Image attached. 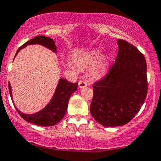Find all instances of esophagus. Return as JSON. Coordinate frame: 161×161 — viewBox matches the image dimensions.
<instances>
[{"instance_id":"esophagus-1","label":"esophagus","mask_w":161,"mask_h":161,"mask_svg":"<svg viewBox=\"0 0 161 161\" xmlns=\"http://www.w3.org/2000/svg\"><path fill=\"white\" fill-rule=\"evenodd\" d=\"M87 86V82H85V81H79V87L80 88H85V87Z\"/></svg>"}]
</instances>
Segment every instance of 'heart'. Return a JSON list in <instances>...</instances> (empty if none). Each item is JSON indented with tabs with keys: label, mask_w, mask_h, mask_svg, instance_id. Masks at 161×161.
I'll list each match as a JSON object with an SVG mask.
<instances>
[{
	"label": "heart",
	"mask_w": 161,
	"mask_h": 161,
	"mask_svg": "<svg viewBox=\"0 0 161 161\" xmlns=\"http://www.w3.org/2000/svg\"><path fill=\"white\" fill-rule=\"evenodd\" d=\"M94 63L95 64L92 68V73L95 75H102L107 69L109 58L106 55L100 56V52L98 50H92L85 53L75 61V64L77 67L82 69L86 68ZM69 67L74 68L71 64H69Z\"/></svg>",
	"instance_id": "obj_1"
}]
</instances>
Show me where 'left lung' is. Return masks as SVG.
<instances>
[{
  "label": "left lung",
  "mask_w": 161,
  "mask_h": 161,
  "mask_svg": "<svg viewBox=\"0 0 161 161\" xmlns=\"http://www.w3.org/2000/svg\"><path fill=\"white\" fill-rule=\"evenodd\" d=\"M115 61L94 82L90 112L105 127L125 125L138 113L148 93L146 58L136 46L118 40Z\"/></svg>",
  "instance_id": "1"
}]
</instances>
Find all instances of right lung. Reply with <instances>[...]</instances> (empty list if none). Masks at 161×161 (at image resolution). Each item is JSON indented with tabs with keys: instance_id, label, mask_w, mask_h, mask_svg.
I'll list each match as a JSON object with an SVG mask.
<instances>
[{
	"instance_id": "add662e5",
	"label": "right lung",
	"mask_w": 161,
	"mask_h": 161,
	"mask_svg": "<svg viewBox=\"0 0 161 161\" xmlns=\"http://www.w3.org/2000/svg\"><path fill=\"white\" fill-rule=\"evenodd\" d=\"M32 44H40L48 49H51L52 52H56V46L55 41L49 37L46 36H37L31 39L29 41L26 42L22 46L19 47L17 50L15 55L16 56L18 52L21 49L25 48L28 45ZM78 87V83L69 82L65 79H61L56 88L55 92L52 97V100L48 103L44 109L41 111L36 112V113L31 114V115H27L22 113L15 107L18 113L20 115L23 119L28 122L32 123L34 125L42 127H50L54 126L59 122L63 119L67 112L68 102L71 94L76 91ZM9 92L10 94L11 99L13 101L12 97V90H11L10 84L9 82Z\"/></svg>"
}]
</instances>
